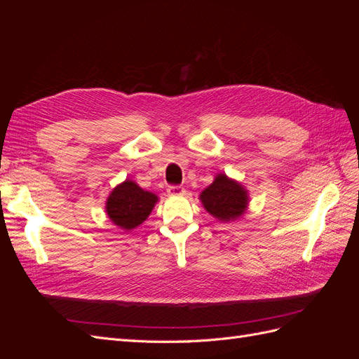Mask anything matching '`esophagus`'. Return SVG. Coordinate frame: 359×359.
Here are the masks:
<instances>
[{"instance_id":"obj_1","label":"esophagus","mask_w":359,"mask_h":359,"mask_svg":"<svg viewBox=\"0 0 359 359\" xmlns=\"http://www.w3.org/2000/svg\"><path fill=\"white\" fill-rule=\"evenodd\" d=\"M168 193L170 194V196H182V194L186 193V189H184L182 186H169Z\"/></svg>"}]
</instances>
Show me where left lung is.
Wrapping results in <instances>:
<instances>
[{"label": "left lung", "instance_id": "8db88e82", "mask_svg": "<svg viewBox=\"0 0 359 359\" xmlns=\"http://www.w3.org/2000/svg\"><path fill=\"white\" fill-rule=\"evenodd\" d=\"M201 201L205 210L215 219L229 222L238 219L245 211L248 199L247 191L240 184L220 173L211 186L202 191Z\"/></svg>", "mask_w": 359, "mask_h": 359}]
</instances>
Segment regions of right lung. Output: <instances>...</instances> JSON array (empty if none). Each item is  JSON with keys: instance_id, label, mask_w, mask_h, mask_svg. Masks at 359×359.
<instances>
[{"instance_id": "add662e5", "label": "right lung", "mask_w": 359, "mask_h": 359, "mask_svg": "<svg viewBox=\"0 0 359 359\" xmlns=\"http://www.w3.org/2000/svg\"><path fill=\"white\" fill-rule=\"evenodd\" d=\"M156 202V194L142 190L137 184L127 180L111 193L106 202V212L116 226L128 231L147 220Z\"/></svg>"}]
</instances>
